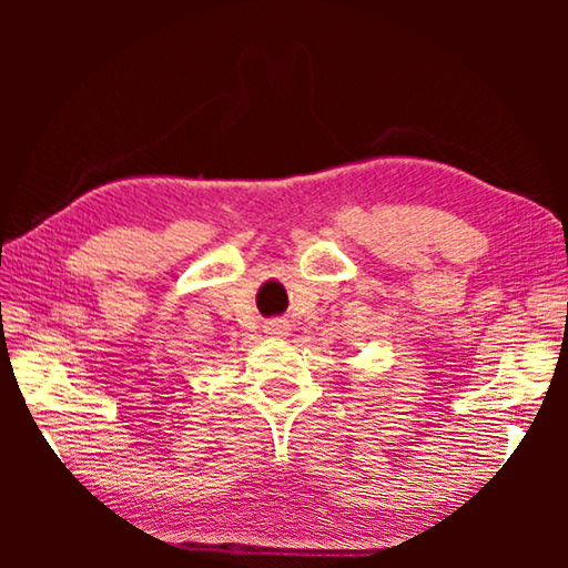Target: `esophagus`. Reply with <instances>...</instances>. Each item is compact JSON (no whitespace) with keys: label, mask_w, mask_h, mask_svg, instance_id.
Segmentation results:
<instances>
[{"label":"esophagus","mask_w":568,"mask_h":568,"mask_svg":"<svg viewBox=\"0 0 568 568\" xmlns=\"http://www.w3.org/2000/svg\"><path fill=\"white\" fill-rule=\"evenodd\" d=\"M287 331H291V323L285 318H271L265 323V333L271 335V338H285Z\"/></svg>","instance_id":"1"}]
</instances>
